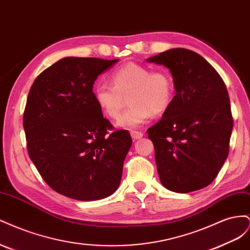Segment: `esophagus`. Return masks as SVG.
Returning <instances> with one entry per match:
<instances>
[{"label":"esophagus","instance_id":"esophagus-1","mask_svg":"<svg viewBox=\"0 0 250 250\" xmlns=\"http://www.w3.org/2000/svg\"><path fill=\"white\" fill-rule=\"evenodd\" d=\"M130 135L133 140H140L141 138H143V133L141 131L132 130V131H130Z\"/></svg>","mask_w":250,"mask_h":250}]
</instances>
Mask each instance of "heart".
Returning a JSON list of instances; mask_svg holds the SVG:
<instances>
[{"label":"heart","mask_w":250,"mask_h":250,"mask_svg":"<svg viewBox=\"0 0 250 250\" xmlns=\"http://www.w3.org/2000/svg\"><path fill=\"white\" fill-rule=\"evenodd\" d=\"M111 83H96L93 88L95 101L104 115L116 119L128 97L130 106L117 121L118 126L127 129L146 123L152 112L167 110L174 97V83L168 72H151L149 67L135 62L113 71Z\"/></svg>","instance_id":"obj_1"}]
</instances>
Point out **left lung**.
<instances>
[{
	"instance_id": "obj_1",
	"label": "left lung",
	"mask_w": 250,
	"mask_h": 250,
	"mask_svg": "<svg viewBox=\"0 0 250 250\" xmlns=\"http://www.w3.org/2000/svg\"><path fill=\"white\" fill-rule=\"evenodd\" d=\"M168 67L175 96L163 118L147 130L162 185L176 193L208 187L229 156L233 120L220 75L191 50L176 48L149 57Z\"/></svg>"
}]
</instances>
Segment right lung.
I'll use <instances>...</instances> for the list:
<instances>
[{
  "label": "right lung",
  "mask_w": 250,
  "mask_h": 250,
  "mask_svg": "<svg viewBox=\"0 0 250 250\" xmlns=\"http://www.w3.org/2000/svg\"><path fill=\"white\" fill-rule=\"evenodd\" d=\"M119 59L64 57L40 74L24 112L28 153L43 180L66 197L92 201L115 193L132 140L112 129L93 93Z\"/></svg>",
  "instance_id": "obj_1"
}]
</instances>
